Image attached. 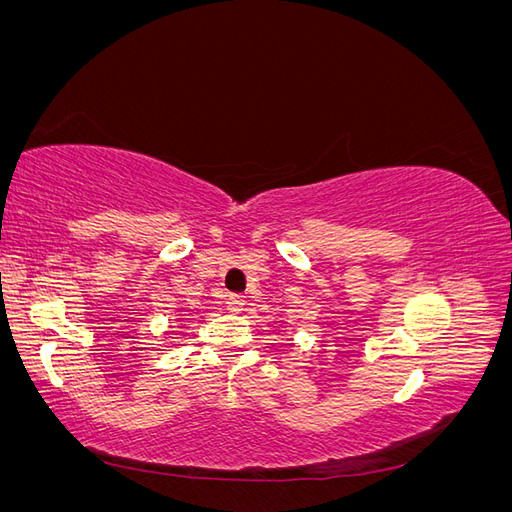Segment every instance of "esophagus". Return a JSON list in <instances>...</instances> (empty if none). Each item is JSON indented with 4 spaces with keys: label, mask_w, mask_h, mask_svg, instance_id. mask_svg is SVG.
I'll list each match as a JSON object with an SVG mask.
<instances>
[{
    "label": "esophagus",
    "mask_w": 512,
    "mask_h": 512,
    "mask_svg": "<svg viewBox=\"0 0 512 512\" xmlns=\"http://www.w3.org/2000/svg\"><path fill=\"white\" fill-rule=\"evenodd\" d=\"M226 307L230 309V312H235V314L243 312V307H245V297H241V294H230L228 301H226Z\"/></svg>",
    "instance_id": "obj_1"
}]
</instances>
